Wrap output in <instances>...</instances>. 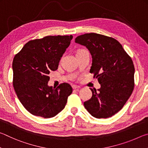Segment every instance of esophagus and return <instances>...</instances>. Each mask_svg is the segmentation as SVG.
<instances>
[{
	"instance_id": "esophagus-1",
	"label": "esophagus",
	"mask_w": 148,
	"mask_h": 148,
	"mask_svg": "<svg viewBox=\"0 0 148 148\" xmlns=\"http://www.w3.org/2000/svg\"><path fill=\"white\" fill-rule=\"evenodd\" d=\"M72 88L74 89H78L80 88V87L78 86H76V85H73V86H72Z\"/></svg>"
}]
</instances>
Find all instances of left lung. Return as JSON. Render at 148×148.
Here are the masks:
<instances>
[{
	"mask_svg": "<svg viewBox=\"0 0 148 148\" xmlns=\"http://www.w3.org/2000/svg\"><path fill=\"white\" fill-rule=\"evenodd\" d=\"M75 42L86 46L92 57L90 72L101 84L90 88L92 97L84 105L96 118H108L117 113L134 89V66L131 57L116 39L97 33L76 37Z\"/></svg>",
	"mask_w": 148,
	"mask_h": 148,
	"instance_id": "1",
	"label": "left lung"
}]
</instances>
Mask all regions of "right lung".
I'll return each mask as SVG.
<instances>
[{
  "mask_svg": "<svg viewBox=\"0 0 148 148\" xmlns=\"http://www.w3.org/2000/svg\"><path fill=\"white\" fill-rule=\"evenodd\" d=\"M73 38L47 36L25 44L12 62L13 86L19 101L34 116L50 118L64 108L72 92L71 85L48 86L49 74L58 69L62 55Z\"/></svg>",
  "mask_w": 148,
  "mask_h": 148,
  "instance_id": "obj_1",
  "label": "right lung"
}]
</instances>
